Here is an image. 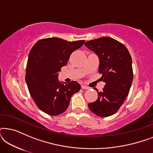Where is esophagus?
I'll list each match as a JSON object with an SVG mask.
<instances>
[{
    "instance_id": "34e87169",
    "label": "esophagus",
    "mask_w": 153,
    "mask_h": 153,
    "mask_svg": "<svg viewBox=\"0 0 153 153\" xmlns=\"http://www.w3.org/2000/svg\"><path fill=\"white\" fill-rule=\"evenodd\" d=\"M81 88H82L84 89V90H88V89H90V88L88 86H87V85H81Z\"/></svg>"
}]
</instances>
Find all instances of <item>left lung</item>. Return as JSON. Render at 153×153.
<instances>
[{
    "instance_id": "obj_1",
    "label": "left lung",
    "mask_w": 153,
    "mask_h": 153,
    "mask_svg": "<svg viewBox=\"0 0 153 153\" xmlns=\"http://www.w3.org/2000/svg\"><path fill=\"white\" fill-rule=\"evenodd\" d=\"M84 45L100 58L99 73L105 83L98 92L95 102L88 104L90 110L100 117L114 115L125 102L133 80L132 60L126 47L116 39L103 37Z\"/></svg>"
}]
</instances>
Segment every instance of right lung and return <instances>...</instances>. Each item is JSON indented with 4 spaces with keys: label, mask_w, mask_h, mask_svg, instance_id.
<instances>
[{
    "label": "right lung",
    "mask_w": 153,
    "mask_h": 153,
    "mask_svg": "<svg viewBox=\"0 0 153 153\" xmlns=\"http://www.w3.org/2000/svg\"><path fill=\"white\" fill-rule=\"evenodd\" d=\"M84 42L49 37L37 41L30 51L25 79L35 103L45 114L57 116L65 112L71 97L80 91L81 85L76 81L60 83L58 72Z\"/></svg>",
    "instance_id": "add662e5"
}]
</instances>
